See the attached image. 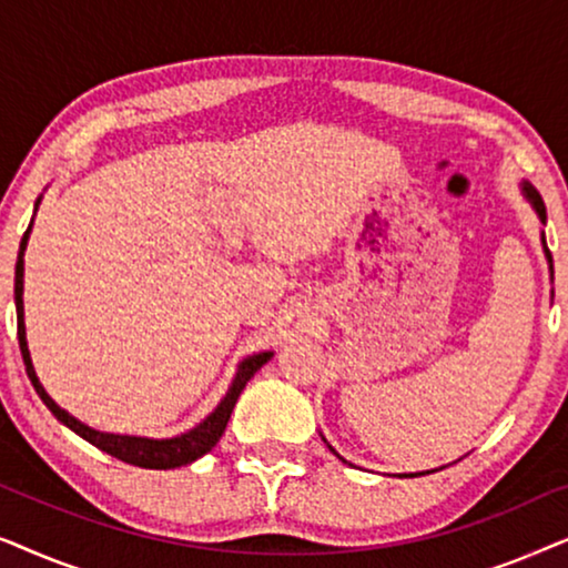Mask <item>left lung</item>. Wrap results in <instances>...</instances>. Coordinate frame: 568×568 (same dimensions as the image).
Listing matches in <instances>:
<instances>
[{
    "label": "left lung",
    "instance_id": "obj_1",
    "mask_svg": "<svg viewBox=\"0 0 568 568\" xmlns=\"http://www.w3.org/2000/svg\"><path fill=\"white\" fill-rule=\"evenodd\" d=\"M523 191H525V199L530 201V204H532L535 214H538V216H540V222L546 224V204H542L540 193L535 191L530 183H523ZM542 251H546V258H548V263H550V276H554V258H550V251H548V245H546V235H542ZM328 447H331V445H328ZM331 453H333V455H338L336 449H333V447H331ZM338 457H341V455H338ZM341 460H344V457H341ZM426 473H432V470H426ZM414 476H424V473H410V478H414Z\"/></svg>",
    "mask_w": 568,
    "mask_h": 568
}]
</instances>
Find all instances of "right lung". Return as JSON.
Returning a JSON list of instances; mask_svg holds the SVG:
<instances>
[{
  "instance_id": "right-lung-1",
  "label": "right lung",
  "mask_w": 568,
  "mask_h": 568,
  "mask_svg": "<svg viewBox=\"0 0 568 568\" xmlns=\"http://www.w3.org/2000/svg\"><path fill=\"white\" fill-rule=\"evenodd\" d=\"M38 201H41V199H38ZM38 201H36V209H38ZM28 235H30V227L26 230V235H22L18 263H14V310H18V341H20L22 362H26V372H28L30 383H33L38 398L45 403V408H49L51 414L57 416L61 424L69 426V429H72L74 434H80L82 439H88L90 445H95L98 449H103V453H108V455L119 457V460H123V463L139 465V468H150V470L181 468V465H189L193 460H199L201 455L212 453V447L216 445V442H220L224 429H227L230 414H232V408H235V403L240 398V393H243V387L247 385V379H251L255 372H258L263 364H266L271 356H274V352L253 354V356H247V359L240 362V367L235 372V379H232L230 390L220 400V406H216L212 414H209L199 426H193L191 432L181 434V437L146 439V437H129V434H108V432L90 429L88 424L77 422L72 414H67L64 408L53 403V398L43 390L41 379H38V375H36L33 362H30L28 338H26V313H22V274H26V261H22V255H26Z\"/></svg>"
}]
</instances>
